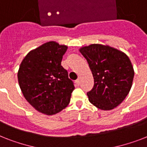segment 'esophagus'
<instances>
[{"instance_id": "obj_1", "label": "esophagus", "mask_w": 147, "mask_h": 147, "mask_svg": "<svg viewBox=\"0 0 147 147\" xmlns=\"http://www.w3.org/2000/svg\"><path fill=\"white\" fill-rule=\"evenodd\" d=\"M76 85H80V78H78V79L76 81Z\"/></svg>"}]
</instances>
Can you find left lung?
<instances>
[{
	"instance_id": "left-lung-1",
	"label": "left lung",
	"mask_w": 147,
	"mask_h": 147,
	"mask_svg": "<svg viewBox=\"0 0 147 147\" xmlns=\"http://www.w3.org/2000/svg\"><path fill=\"white\" fill-rule=\"evenodd\" d=\"M94 77V87L87 93L88 100L100 110L114 109L130 92L134 71L125 53L109 46L92 44L82 47Z\"/></svg>"
}]
</instances>
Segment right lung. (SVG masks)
<instances>
[{
  "mask_svg": "<svg viewBox=\"0 0 147 147\" xmlns=\"http://www.w3.org/2000/svg\"><path fill=\"white\" fill-rule=\"evenodd\" d=\"M67 49L54 41L46 42L31 50L20 65L17 78L24 98L47 115L65 108L75 89L68 71L61 65Z\"/></svg>",
  "mask_w": 147,
  "mask_h": 147,
  "instance_id": "obj_1",
  "label": "right lung"
}]
</instances>
